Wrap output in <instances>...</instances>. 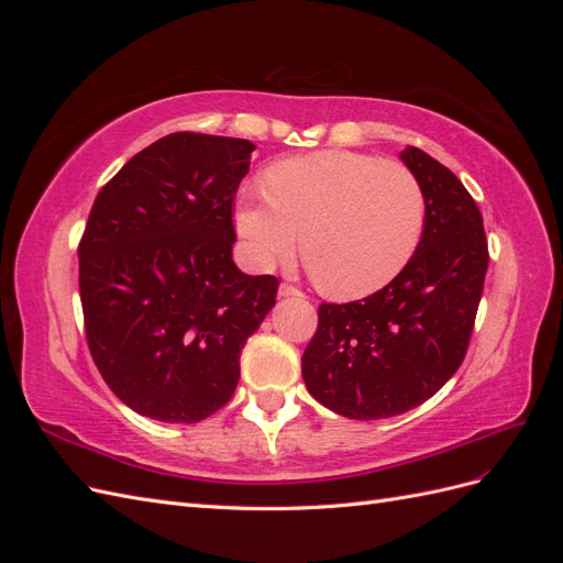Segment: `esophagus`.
Here are the masks:
<instances>
[{
	"label": "esophagus",
	"instance_id": "34e87169",
	"mask_svg": "<svg viewBox=\"0 0 563 563\" xmlns=\"http://www.w3.org/2000/svg\"><path fill=\"white\" fill-rule=\"evenodd\" d=\"M279 296L282 298H302V291L298 286H294V284H282L279 286Z\"/></svg>",
	"mask_w": 563,
	"mask_h": 563
}]
</instances>
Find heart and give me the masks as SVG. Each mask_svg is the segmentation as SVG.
I'll return each mask as SVG.
<instances>
[{
    "instance_id": "heart-1",
    "label": "heart",
    "mask_w": 563,
    "mask_h": 563,
    "mask_svg": "<svg viewBox=\"0 0 563 563\" xmlns=\"http://www.w3.org/2000/svg\"><path fill=\"white\" fill-rule=\"evenodd\" d=\"M265 192H242L234 230L255 267L298 246L323 294L340 300L380 291L411 263L424 228V195L411 168L362 152L327 150L277 162Z\"/></svg>"
}]
</instances>
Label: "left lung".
Listing matches in <instances>:
<instances>
[{
	"label": "left lung",
	"mask_w": 563,
	"mask_h": 563,
	"mask_svg": "<svg viewBox=\"0 0 563 563\" xmlns=\"http://www.w3.org/2000/svg\"><path fill=\"white\" fill-rule=\"evenodd\" d=\"M404 164L424 195L420 244L380 291L321 302L302 354V380L333 413L378 420L434 397L463 364L484 294V218L457 176L428 152L406 147Z\"/></svg>",
	"instance_id": "8db88e82"
}]
</instances>
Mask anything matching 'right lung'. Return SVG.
<instances>
[{
	"instance_id": "add662e5",
	"label": "right lung",
	"mask_w": 563,
	"mask_h": 563,
	"mask_svg": "<svg viewBox=\"0 0 563 563\" xmlns=\"http://www.w3.org/2000/svg\"><path fill=\"white\" fill-rule=\"evenodd\" d=\"M255 150L168 133L100 187L79 240V298L100 376L135 413L199 422L240 383L279 279L232 261V209Z\"/></svg>"
}]
</instances>
